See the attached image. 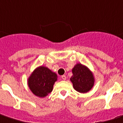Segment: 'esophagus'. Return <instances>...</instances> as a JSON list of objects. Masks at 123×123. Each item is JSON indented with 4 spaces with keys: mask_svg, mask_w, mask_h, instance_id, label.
<instances>
[{
    "mask_svg": "<svg viewBox=\"0 0 123 123\" xmlns=\"http://www.w3.org/2000/svg\"><path fill=\"white\" fill-rule=\"evenodd\" d=\"M61 79H62V80H65L66 79V75H62Z\"/></svg>",
    "mask_w": 123,
    "mask_h": 123,
    "instance_id": "esophagus-1",
    "label": "esophagus"
}]
</instances>
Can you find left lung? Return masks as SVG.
<instances>
[{
    "mask_svg": "<svg viewBox=\"0 0 123 123\" xmlns=\"http://www.w3.org/2000/svg\"><path fill=\"white\" fill-rule=\"evenodd\" d=\"M73 75L70 80L76 91L80 93H86L92 88L95 79L92 72L82 64L77 63L72 69Z\"/></svg>",
    "mask_w": 123,
    "mask_h": 123,
    "instance_id": "1",
    "label": "left lung"
}]
</instances>
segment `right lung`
Segmentation results:
<instances>
[{"mask_svg": "<svg viewBox=\"0 0 123 123\" xmlns=\"http://www.w3.org/2000/svg\"><path fill=\"white\" fill-rule=\"evenodd\" d=\"M57 80V74L47 67L41 66L31 74L28 78V84L35 95L44 97L51 92L53 84Z\"/></svg>", "mask_w": 123, "mask_h": 123, "instance_id": "1", "label": "right lung"}]
</instances>
